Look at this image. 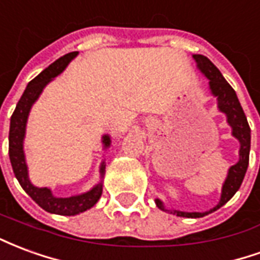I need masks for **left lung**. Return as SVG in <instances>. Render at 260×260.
I'll list each match as a JSON object with an SVG mask.
<instances>
[{"label":"left lung","instance_id":"1","mask_svg":"<svg viewBox=\"0 0 260 260\" xmlns=\"http://www.w3.org/2000/svg\"><path fill=\"white\" fill-rule=\"evenodd\" d=\"M198 68L201 69L203 74L206 75V78L209 79V86L212 90L213 96L217 97L218 102V110L223 111L227 115V121L233 128V135L240 141L241 149H240V161L234 164L233 167H230L229 175L227 180L224 182L223 191H221V199L218 202V205L216 207L210 209L209 212L205 213H186V212H178V210H170L171 213H174L180 217H203L209 213L217 210L220 207L225 205L227 202L234 196V193L238 191V188L242 184V180L245 177L246 169H248V163H249V149H251V128L248 125L246 121L245 113L241 107L238 97L235 94V90L230 86L227 80L224 79L221 72L216 68V65L213 64L210 59L201 55V54H195L193 55ZM156 205L160 209L166 210L163 206V203L156 199Z\"/></svg>","mask_w":260,"mask_h":260}]
</instances>
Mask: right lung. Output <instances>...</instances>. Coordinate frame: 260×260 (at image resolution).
<instances>
[{
  "instance_id": "add662e5",
  "label": "right lung",
  "mask_w": 260,
  "mask_h": 260,
  "mask_svg": "<svg viewBox=\"0 0 260 260\" xmlns=\"http://www.w3.org/2000/svg\"><path fill=\"white\" fill-rule=\"evenodd\" d=\"M76 54H78L76 51L65 54L64 57L54 61L53 64L44 69L42 74L37 75L35 79L29 82V85L23 91L20 100L16 104V108H15L12 117H11V126H9V158H11L14 174L19 181L20 186L46 212L62 214V216H74V214L85 212L87 209L94 206L96 202L102 196V182L97 184L91 191L78 196H71V198H55L48 188L33 186L27 178V167H26L25 154H23V138H25L27 115H29L33 103L39 99L44 86L47 85L53 78H55L57 75L61 74L65 67L69 64V61L74 58ZM103 143L108 146L110 138L103 136ZM100 173H102L103 177L104 166H102Z\"/></svg>"
}]
</instances>
